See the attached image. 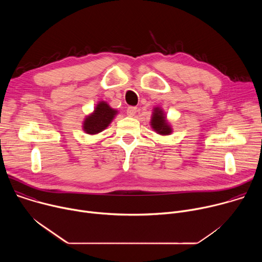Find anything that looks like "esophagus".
Masks as SVG:
<instances>
[{"mask_svg":"<svg viewBox=\"0 0 262 262\" xmlns=\"http://www.w3.org/2000/svg\"><path fill=\"white\" fill-rule=\"evenodd\" d=\"M126 113H127V115L130 116V117L135 116V114L137 113V107H136V106H128L127 110H126Z\"/></svg>","mask_w":262,"mask_h":262,"instance_id":"1","label":"esophagus"}]
</instances>
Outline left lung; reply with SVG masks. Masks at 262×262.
I'll list each match as a JSON object with an SVG mask.
<instances>
[{
	"label": "left lung",
	"instance_id": "obj_1",
	"mask_svg": "<svg viewBox=\"0 0 262 262\" xmlns=\"http://www.w3.org/2000/svg\"><path fill=\"white\" fill-rule=\"evenodd\" d=\"M152 115L150 119L151 128L161 136H169L172 134L173 128L171 123L167 119V115L161 106H156L152 110Z\"/></svg>",
	"mask_w": 262,
	"mask_h": 262
}]
</instances>
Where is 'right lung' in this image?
Returning <instances> with one entry per match:
<instances>
[{"label": "right lung", "instance_id": "add662e5", "mask_svg": "<svg viewBox=\"0 0 262 262\" xmlns=\"http://www.w3.org/2000/svg\"><path fill=\"white\" fill-rule=\"evenodd\" d=\"M118 114V111L112 107L106 101L100 100L95 105L92 113L83 121V130L88 135H97L104 130Z\"/></svg>", "mask_w": 262, "mask_h": 262}]
</instances>
